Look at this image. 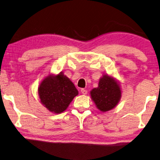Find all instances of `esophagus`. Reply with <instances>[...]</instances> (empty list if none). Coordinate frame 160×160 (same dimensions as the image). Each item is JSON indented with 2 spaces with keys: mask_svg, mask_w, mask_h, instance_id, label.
<instances>
[{
  "mask_svg": "<svg viewBox=\"0 0 160 160\" xmlns=\"http://www.w3.org/2000/svg\"><path fill=\"white\" fill-rule=\"evenodd\" d=\"M81 92H82V95H87L88 91L85 89H81Z\"/></svg>",
  "mask_w": 160,
  "mask_h": 160,
  "instance_id": "1",
  "label": "esophagus"
}]
</instances>
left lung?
Here are the masks:
<instances>
[{"label": "left lung", "instance_id": "8db88e82", "mask_svg": "<svg viewBox=\"0 0 160 160\" xmlns=\"http://www.w3.org/2000/svg\"><path fill=\"white\" fill-rule=\"evenodd\" d=\"M90 97L99 110L108 112L115 108L122 98V89L118 80L112 75H102L98 87L90 91Z\"/></svg>", "mask_w": 160, "mask_h": 160}]
</instances>
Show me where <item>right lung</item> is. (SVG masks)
<instances>
[{"label": "right lung", "instance_id": "obj_1", "mask_svg": "<svg viewBox=\"0 0 160 160\" xmlns=\"http://www.w3.org/2000/svg\"><path fill=\"white\" fill-rule=\"evenodd\" d=\"M38 94L45 108L52 113L60 114L67 110L78 91L72 81L60 72L45 77L38 86Z\"/></svg>", "mask_w": 160, "mask_h": 160}]
</instances>
